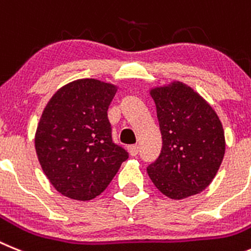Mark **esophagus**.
Wrapping results in <instances>:
<instances>
[{
    "label": "esophagus",
    "mask_w": 251,
    "mask_h": 251,
    "mask_svg": "<svg viewBox=\"0 0 251 251\" xmlns=\"http://www.w3.org/2000/svg\"><path fill=\"white\" fill-rule=\"evenodd\" d=\"M127 150L132 156H136L139 154V145H136V144L135 145H128Z\"/></svg>",
    "instance_id": "1"
}]
</instances>
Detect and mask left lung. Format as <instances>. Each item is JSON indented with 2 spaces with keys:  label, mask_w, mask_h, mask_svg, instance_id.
Returning a JSON list of instances; mask_svg holds the SVG:
<instances>
[{
  "label": "left lung",
  "mask_w": 251,
  "mask_h": 251,
  "mask_svg": "<svg viewBox=\"0 0 251 251\" xmlns=\"http://www.w3.org/2000/svg\"><path fill=\"white\" fill-rule=\"evenodd\" d=\"M162 150L147 172L154 186L172 200L207 188L225 154L221 121L201 96L180 82L154 88Z\"/></svg>",
  "instance_id": "left-lung-1"
}]
</instances>
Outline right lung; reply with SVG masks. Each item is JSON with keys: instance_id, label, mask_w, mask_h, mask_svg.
I'll return each instance as SVG.
<instances>
[{"instance_id": "1", "label": "right lung", "mask_w": 251, "mask_h": 251, "mask_svg": "<svg viewBox=\"0 0 251 251\" xmlns=\"http://www.w3.org/2000/svg\"><path fill=\"white\" fill-rule=\"evenodd\" d=\"M116 93L112 84L78 79L62 87L41 115L35 149L54 188L73 200L101 195L128 158L113 143L107 110Z\"/></svg>"}]
</instances>
